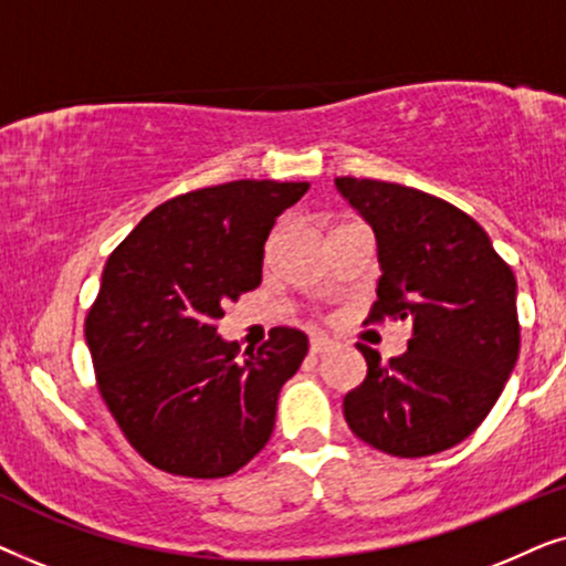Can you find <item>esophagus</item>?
<instances>
[{
	"label": "esophagus",
	"mask_w": 566,
	"mask_h": 566,
	"mask_svg": "<svg viewBox=\"0 0 566 566\" xmlns=\"http://www.w3.org/2000/svg\"><path fill=\"white\" fill-rule=\"evenodd\" d=\"M329 347H332V343L327 337H312V343H308V353L322 355V353H327Z\"/></svg>",
	"instance_id": "esophagus-1"
}]
</instances>
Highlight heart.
I'll list each match as a JSON object with an SVG mask.
<instances>
[{"mask_svg":"<svg viewBox=\"0 0 566 566\" xmlns=\"http://www.w3.org/2000/svg\"><path fill=\"white\" fill-rule=\"evenodd\" d=\"M275 237H277V231H275ZM275 237H273V239H275Z\"/></svg>","mask_w":566,"mask_h":566,"instance_id":"b5f03b06","label":"heart"}]
</instances>
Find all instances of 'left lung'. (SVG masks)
I'll use <instances>...</instances> for the list:
<instances>
[{"mask_svg": "<svg viewBox=\"0 0 566 566\" xmlns=\"http://www.w3.org/2000/svg\"><path fill=\"white\" fill-rule=\"evenodd\" d=\"M378 239L381 281L368 322H409L389 363L358 343L368 374L343 399L363 443L420 459L467 440L521 353L515 275L486 231L443 198L397 182L337 177Z\"/></svg>", "mask_w": 566, "mask_h": 566, "instance_id": "obj_1", "label": "left lung"}]
</instances>
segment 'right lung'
<instances>
[{
  "label": "right lung",
  "instance_id": "right-lung-1",
  "mask_svg": "<svg viewBox=\"0 0 566 566\" xmlns=\"http://www.w3.org/2000/svg\"><path fill=\"white\" fill-rule=\"evenodd\" d=\"M306 190L275 180L190 190L146 213L107 258L84 337L103 401L151 467L221 479L273 436L277 394L308 339L273 327L258 353L239 355L219 319L262 283L275 216Z\"/></svg>",
  "mask_w": 566,
  "mask_h": 566
}]
</instances>
